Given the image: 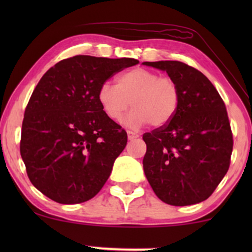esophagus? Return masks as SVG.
I'll use <instances>...</instances> for the list:
<instances>
[{
	"label": "esophagus",
	"instance_id": "1",
	"mask_svg": "<svg viewBox=\"0 0 252 252\" xmlns=\"http://www.w3.org/2000/svg\"><path fill=\"white\" fill-rule=\"evenodd\" d=\"M126 134H128V138H129V140H135V138L138 137L137 132L130 131V130H128V131H126Z\"/></svg>",
	"mask_w": 252,
	"mask_h": 252
}]
</instances>
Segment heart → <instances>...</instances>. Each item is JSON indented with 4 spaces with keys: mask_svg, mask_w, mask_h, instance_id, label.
Returning <instances> with one entry per match:
<instances>
[{
    "mask_svg": "<svg viewBox=\"0 0 252 252\" xmlns=\"http://www.w3.org/2000/svg\"><path fill=\"white\" fill-rule=\"evenodd\" d=\"M180 100V91L172 78L162 77L147 68H134L120 74L116 86L105 83L98 91V102L104 114L114 122L122 121L130 108L134 109L126 118L128 126H164L174 117Z\"/></svg>",
    "mask_w": 252,
    "mask_h": 252,
    "instance_id": "b5f03b06",
    "label": "heart"
}]
</instances>
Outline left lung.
Segmentation results:
<instances>
[{
    "label": "left lung",
    "mask_w": 252,
    "mask_h": 252,
    "mask_svg": "<svg viewBox=\"0 0 252 252\" xmlns=\"http://www.w3.org/2000/svg\"><path fill=\"white\" fill-rule=\"evenodd\" d=\"M166 71L180 100L168 123L143 135V169L166 204L187 206L206 200L230 167L232 131L221 97L206 76L180 62L143 63Z\"/></svg>",
    "instance_id": "obj_1"
}]
</instances>
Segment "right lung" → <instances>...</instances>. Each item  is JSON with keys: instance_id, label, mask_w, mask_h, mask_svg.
Returning a JSON list of instances; mask_svg holds the SVG:
<instances>
[{"instance_id": "1", "label": "right lung", "mask_w": 252, "mask_h": 252, "mask_svg": "<svg viewBox=\"0 0 252 252\" xmlns=\"http://www.w3.org/2000/svg\"><path fill=\"white\" fill-rule=\"evenodd\" d=\"M132 58L76 56L43 74L25 111L20 153L34 187L59 204L88 201L102 189L126 148V130L104 114L98 91Z\"/></svg>"}]
</instances>
